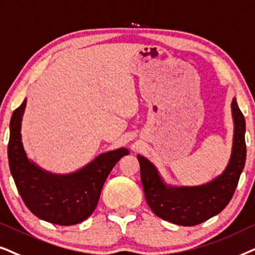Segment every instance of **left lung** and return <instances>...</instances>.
I'll return each mask as SVG.
<instances>
[{"instance_id":"8db88e82","label":"left lung","mask_w":255,"mask_h":255,"mask_svg":"<svg viewBox=\"0 0 255 255\" xmlns=\"http://www.w3.org/2000/svg\"><path fill=\"white\" fill-rule=\"evenodd\" d=\"M234 136L232 155L225 171L212 182L192 188H169L147 158L137 155L141 181L149 208L159 218L182 226L198 225L222 212L238 185L246 161V122L237 100L232 101Z\"/></svg>"}]
</instances>
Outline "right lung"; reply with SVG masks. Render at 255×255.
Segmentation results:
<instances>
[{"label": "right lung", "mask_w": 255, "mask_h": 255, "mask_svg": "<svg viewBox=\"0 0 255 255\" xmlns=\"http://www.w3.org/2000/svg\"><path fill=\"white\" fill-rule=\"evenodd\" d=\"M26 100L10 119L8 143L9 168L23 202L38 218L57 225H74L92 215L99 202L107 176L122 156L125 148L105 152L79 171L52 175L30 162L23 148L21 121Z\"/></svg>", "instance_id": "add662e5"}]
</instances>
